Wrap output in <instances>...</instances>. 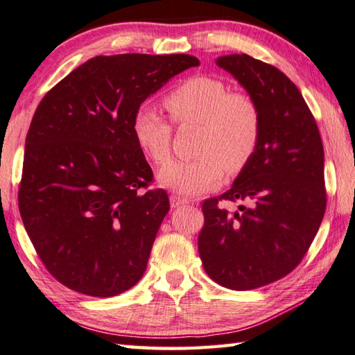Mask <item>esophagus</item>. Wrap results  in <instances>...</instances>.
Listing matches in <instances>:
<instances>
[{"label":"esophagus","instance_id":"34e87169","mask_svg":"<svg viewBox=\"0 0 355 355\" xmlns=\"http://www.w3.org/2000/svg\"><path fill=\"white\" fill-rule=\"evenodd\" d=\"M189 202V200L187 199H184V198H179V196H170V204H171V207L173 209H176V207H179V205H184V204H187Z\"/></svg>","mask_w":355,"mask_h":355}]
</instances>
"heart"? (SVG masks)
Here are the masks:
<instances>
[{
  "label": "heart",
  "instance_id": "obj_1",
  "mask_svg": "<svg viewBox=\"0 0 355 355\" xmlns=\"http://www.w3.org/2000/svg\"><path fill=\"white\" fill-rule=\"evenodd\" d=\"M178 125H199L196 159L173 162L159 173L165 189L195 196L215 189L224 178L243 171L255 156L261 137L258 103L244 92H230L223 80L190 77L165 98ZM139 148L156 165L171 159V126L151 108H140L132 120Z\"/></svg>",
  "mask_w": 355,
  "mask_h": 355
}]
</instances>
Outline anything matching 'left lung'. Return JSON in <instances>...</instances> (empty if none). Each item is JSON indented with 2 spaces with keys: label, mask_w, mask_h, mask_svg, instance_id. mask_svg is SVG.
I'll list each match as a JSON object with an SVG mask.
<instances>
[{
  "label": "left lung",
  "mask_w": 355,
  "mask_h": 355,
  "mask_svg": "<svg viewBox=\"0 0 355 355\" xmlns=\"http://www.w3.org/2000/svg\"><path fill=\"white\" fill-rule=\"evenodd\" d=\"M216 64L258 103L261 137L232 189L202 204L198 250L213 282L250 291L295 269L315 238L326 210L324 151L302 92L282 71L247 53ZM220 198L246 205L230 216Z\"/></svg>",
  "instance_id": "obj_1"
}]
</instances>
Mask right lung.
Returning a JSON list of instances; mask_svg holds the SVG:
<instances>
[{
	"label": "right lung",
	"mask_w": 355,
	"mask_h": 355,
	"mask_svg": "<svg viewBox=\"0 0 355 355\" xmlns=\"http://www.w3.org/2000/svg\"><path fill=\"white\" fill-rule=\"evenodd\" d=\"M187 53L98 55L43 97L26 136L18 205L53 277L89 297L131 289L170 210L132 135L145 98L185 69Z\"/></svg>",
	"instance_id": "obj_1"
}]
</instances>
